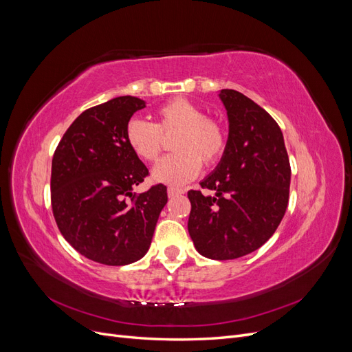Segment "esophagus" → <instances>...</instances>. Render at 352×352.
<instances>
[{
	"instance_id": "obj_1",
	"label": "esophagus",
	"mask_w": 352,
	"mask_h": 352,
	"mask_svg": "<svg viewBox=\"0 0 352 352\" xmlns=\"http://www.w3.org/2000/svg\"><path fill=\"white\" fill-rule=\"evenodd\" d=\"M185 190L182 189V188H175V186H170L168 189H167V194H168V197H176V195H180V194H184Z\"/></svg>"
}]
</instances>
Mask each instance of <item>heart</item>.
<instances>
[{
	"label": "heart",
	"mask_w": 352,
	"mask_h": 352,
	"mask_svg": "<svg viewBox=\"0 0 352 352\" xmlns=\"http://www.w3.org/2000/svg\"><path fill=\"white\" fill-rule=\"evenodd\" d=\"M177 132L173 141L175 154L163 158L153 168L155 182L180 186L198 176L201 161L211 166L221 157L226 133L219 122L206 117L195 102L176 98L157 110V124L141 117L126 123L124 136L131 150L145 162H155L163 150V133Z\"/></svg>",
	"instance_id": "obj_1"
}]
</instances>
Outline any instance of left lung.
<instances>
[{
	"label": "left lung",
	"mask_w": 352,
	"mask_h": 352,
	"mask_svg": "<svg viewBox=\"0 0 352 352\" xmlns=\"http://www.w3.org/2000/svg\"><path fill=\"white\" fill-rule=\"evenodd\" d=\"M229 135L225 151L201 186L189 190L188 232L211 260L243 257L267 242L289 199L291 166L283 133L273 117L235 89L219 91Z\"/></svg>",
	"instance_id": "1"
}]
</instances>
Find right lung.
Returning <instances> with one entry per match:
<instances>
[{"mask_svg": "<svg viewBox=\"0 0 352 352\" xmlns=\"http://www.w3.org/2000/svg\"><path fill=\"white\" fill-rule=\"evenodd\" d=\"M144 107V100L124 95L85 110L52 157L51 202L61 235L85 257L105 265L144 257L167 202L162 184L140 195L132 192L148 168L127 145L124 129Z\"/></svg>", "mask_w": 352, "mask_h": 352, "instance_id": "1", "label": "right lung"}]
</instances>
